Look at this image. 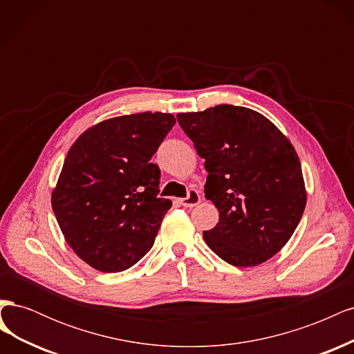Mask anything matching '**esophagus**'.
<instances>
[{"instance_id":"obj_1","label":"esophagus","mask_w":354,"mask_h":354,"mask_svg":"<svg viewBox=\"0 0 354 354\" xmlns=\"http://www.w3.org/2000/svg\"><path fill=\"white\" fill-rule=\"evenodd\" d=\"M201 202V195H199V192L198 190H189V195L186 196V198H183V199H180V203L183 207H187V208H192V207H196L198 203Z\"/></svg>"}]
</instances>
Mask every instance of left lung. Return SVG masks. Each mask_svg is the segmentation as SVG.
Segmentation results:
<instances>
[{"label":"left lung","mask_w":354,"mask_h":354,"mask_svg":"<svg viewBox=\"0 0 354 354\" xmlns=\"http://www.w3.org/2000/svg\"><path fill=\"white\" fill-rule=\"evenodd\" d=\"M177 120L208 171L205 198L218 209L203 239L221 260L252 267L279 252L307 202L298 155L289 138L259 112L218 104Z\"/></svg>","instance_id":"obj_1"}]
</instances>
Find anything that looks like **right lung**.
Instances as JSON below:
<instances>
[{
	"label": "right lung",
	"mask_w": 354,
	"mask_h": 354,
	"mask_svg": "<svg viewBox=\"0 0 354 354\" xmlns=\"http://www.w3.org/2000/svg\"><path fill=\"white\" fill-rule=\"evenodd\" d=\"M174 124L162 112L115 116L71 146L51 207L65 241L93 269L127 270L152 248L171 201L158 198L151 159Z\"/></svg>",
	"instance_id": "right-lung-1"
}]
</instances>
